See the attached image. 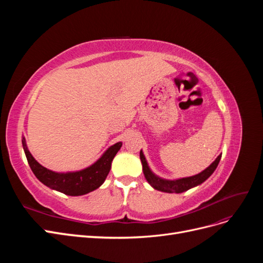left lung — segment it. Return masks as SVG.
Instances as JSON below:
<instances>
[{"instance_id":"1","label":"left lung","mask_w":263,"mask_h":263,"mask_svg":"<svg viewBox=\"0 0 263 263\" xmlns=\"http://www.w3.org/2000/svg\"><path fill=\"white\" fill-rule=\"evenodd\" d=\"M220 158H221V155H219L216 159H215L208 168L203 170L202 172L195 174V176L169 180V179H163L161 177L157 176V174L150 169L144 153H142V150H140V161L142 164V171H144L147 182L155 190L161 191V192H165V193H182V192H185V191L190 189L202 184V183L208 180L212 176L213 172L216 170Z\"/></svg>"}]
</instances>
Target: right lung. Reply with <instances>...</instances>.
I'll use <instances>...</instances> for the list:
<instances>
[{
	"instance_id": "add662e5",
	"label": "right lung",
	"mask_w": 263,
	"mask_h": 263,
	"mask_svg": "<svg viewBox=\"0 0 263 263\" xmlns=\"http://www.w3.org/2000/svg\"><path fill=\"white\" fill-rule=\"evenodd\" d=\"M22 144L28 164L35 177L49 189L70 196L84 195L99 189L107 177L114 157L123 146L122 141L116 142L113 146L108 147L97 161L84 169L55 172L45 168L36 160L28 150L26 139L24 136L22 137Z\"/></svg>"
}]
</instances>
